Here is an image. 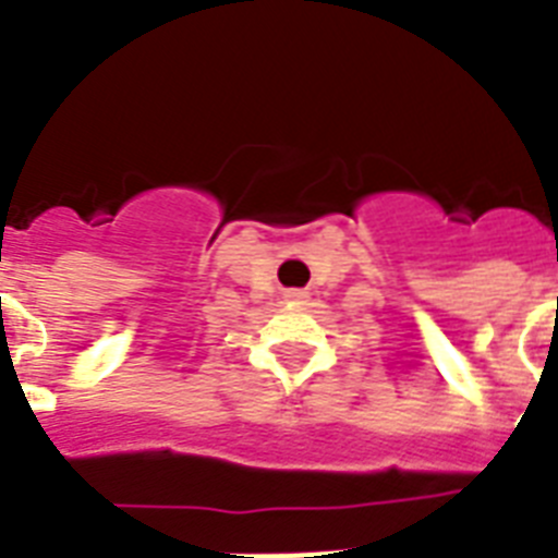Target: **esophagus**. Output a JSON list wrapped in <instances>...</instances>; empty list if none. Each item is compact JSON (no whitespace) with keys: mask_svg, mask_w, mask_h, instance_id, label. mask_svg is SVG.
Here are the masks:
<instances>
[{"mask_svg":"<svg viewBox=\"0 0 558 558\" xmlns=\"http://www.w3.org/2000/svg\"><path fill=\"white\" fill-rule=\"evenodd\" d=\"M287 298L292 304H306V292H301V289H289Z\"/></svg>","mask_w":558,"mask_h":558,"instance_id":"esophagus-1","label":"esophagus"}]
</instances>
